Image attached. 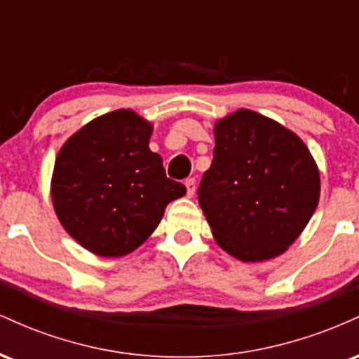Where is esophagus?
I'll list each match as a JSON object with an SVG mask.
<instances>
[{"label":"esophagus","mask_w":359,"mask_h":359,"mask_svg":"<svg viewBox=\"0 0 359 359\" xmlns=\"http://www.w3.org/2000/svg\"><path fill=\"white\" fill-rule=\"evenodd\" d=\"M185 187H187V196L192 197L194 192H196V179L185 180Z\"/></svg>","instance_id":"1"}]
</instances>
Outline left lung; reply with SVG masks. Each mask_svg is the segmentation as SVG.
Here are the masks:
<instances>
[{"label": "left lung", "mask_w": 359, "mask_h": 359, "mask_svg": "<svg viewBox=\"0 0 359 359\" xmlns=\"http://www.w3.org/2000/svg\"><path fill=\"white\" fill-rule=\"evenodd\" d=\"M212 163L197 196L217 245L241 262L278 257L314 214L320 177L297 135L250 109L214 126Z\"/></svg>", "instance_id": "1"}]
</instances>
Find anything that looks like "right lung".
<instances>
[{"instance_id": "1", "label": "right lung", "mask_w": 359, "mask_h": 359, "mask_svg": "<svg viewBox=\"0 0 359 359\" xmlns=\"http://www.w3.org/2000/svg\"><path fill=\"white\" fill-rule=\"evenodd\" d=\"M154 126L131 109L102 114L74 133L55 158L52 203L64 229L100 257L137 250L185 194L148 147Z\"/></svg>"}]
</instances>
